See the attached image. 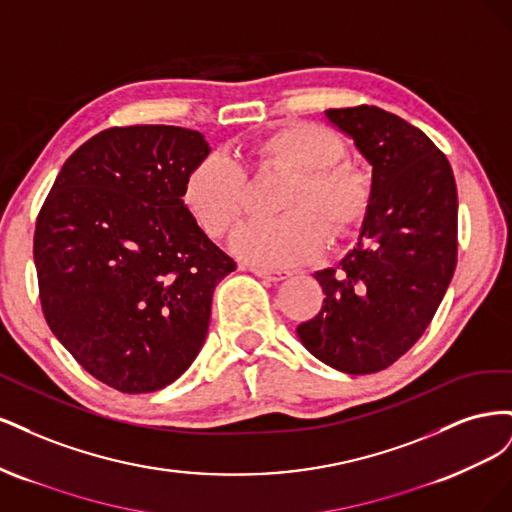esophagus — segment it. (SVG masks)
<instances>
[{
    "label": "esophagus",
    "mask_w": 512,
    "mask_h": 512,
    "mask_svg": "<svg viewBox=\"0 0 512 512\" xmlns=\"http://www.w3.org/2000/svg\"><path fill=\"white\" fill-rule=\"evenodd\" d=\"M252 273L269 282H282L286 277H290L288 271H275V269H262V267H252Z\"/></svg>",
    "instance_id": "obj_1"
}]
</instances>
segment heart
<instances>
[{
    "label": "heart",
    "mask_w": 512,
    "mask_h": 512,
    "mask_svg": "<svg viewBox=\"0 0 512 512\" xmlns=\"http://www.w3.org/2000/svg\"><path fill=\"white\" fill-rule=\"evenodd\" d=\"M260 173L280 170L288 181L277 198L275 220L243 224L232 252L258 267H290L318 256L333 239L354 235L365 222L374 181L354 160L342 158L344 143L329 128L297 121L260 136L250 149ZM181 200L209 237H222L247 205V177L224 153H209L185 175Z\"/></svg>",
    "instance_id": "b5f03b06"
}]
</instances>
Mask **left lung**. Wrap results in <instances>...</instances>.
Here are the masks:
<instances>
[{"mask_svg": "<svg viewBox=\"0 0 512 512\" xmlns=\"http://www.w3.org/2000/svg\"><path fill=\"white\" fill-rule=\"evenodd\" d=\"M371 164V207L359 243L316 271L327 294L297 327L316 359L361 376L393 365L425 333L457 265V185L429 136L378 106L329 108Z\"/></svg>", "mask_w": 512, "mask_h": 512, "instance_id": "8db88e82", "label": "left lung"}]
</instances>
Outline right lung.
<instances>
[{
    "mask_svg": "<svg viewBox=\"0 0 512 512\" xmlns=\"http://www.w3.org/2000/svg\"><path fill=\"white\" fill-rule=\"evenodd\" d=\"M209 151L177 126L104 130L61 166L38 213L44 318L76 363L121 393L160 391L192 365L213 290L235 271L181 200Z\"/></svg>",
    "mask_w": 512,
    "mask_h": 512,
    "instance_id": "add662e5",
    "label": "right lung"
}]
</instances>
